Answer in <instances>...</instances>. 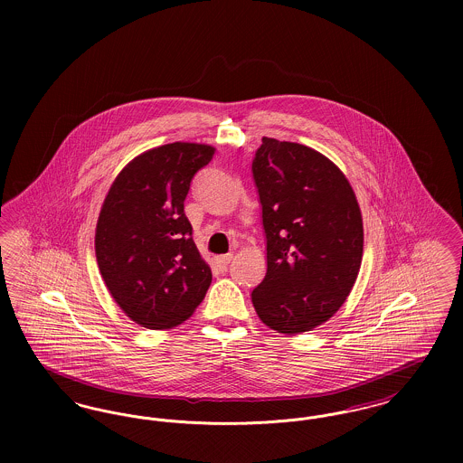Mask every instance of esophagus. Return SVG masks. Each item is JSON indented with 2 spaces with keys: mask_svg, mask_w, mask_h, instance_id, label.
Here are the masks:
<instances>
[{
  "mask_svg": "<svg viewBox=\"0 0 463 463\" xmlns=\"http://www.w3.org/2000/svg\"><path fill=\"white\" fill-rule=\"evenodd\" d=\"M231 260H232V253H225V255H221V257L215 259V262L221 265L222 269H227V265H229Z\"/></svg>",
  "mask_w": 463,
  "mask_h": 463,
  "instance_id": "34e87169",
  "label": "esophagus"
}]
</instances>
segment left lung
<instances>
[{
  "label": "left lung",
  "mask_w": 463,
  "mask_h": 463,
  "mask_svg": "<svg viewBox=\"0 0 463 463\" xmlns=\"http://www.w3.org/2000/svg\"><path fill=\"white\" fill-rule=\"evenodd\" d=\"M251 172L267 241L253 307L278 333L314 330L342 307L361 267L363 219L353 187L326 156L269 137Z\"/></svg>",
  "instance_id": "left-lung-1"
}]
</instances>
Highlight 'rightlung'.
I'll return each mask as SVG.
<instances>
[{"label": "right lung", "mask_w": 463, "mask_h": 463, "mask_svg": "<svg viewBox=\"0 0 463 463\" xmlns=\"http://www.w3.org/2000/svg\"><path fill=\"white\" fill-rule=\"evenodd\" d=\"M212 146L174 142L137 156L104 199L95 255L116 304L149 330L174 328L203 302L212 270L184 213L191 182Z\"/></svg>", "instance_id": "right-lung-1"}]
</instances>
